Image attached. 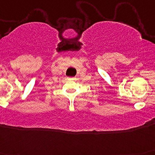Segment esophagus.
<instances>
[{"label": "esophagus", "instance_id": "obj_1", "mask_svg": "<svg viewBox=\"0 0 155 155\" xmlns=\"http://www.w3.org/2000/svg\"><path fill=\"white\" fill-rule=\"evenodd\" d=\"M72 79H74V78H72Z\"/></svg>", "mask_w": 155, "mask_h": 155}]
</instances>
